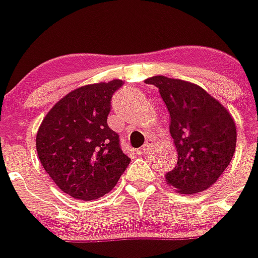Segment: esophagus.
Masks as SVG:
<instances>
[{"instance_id":"1","label":"esophagus","mask_w":258,"mask_h":258,"mask_svg":"<svg viewBox=\"0 0 258 258\" xmlns=\"http://www.w3.org/2000/svg\"><path fill=\"white\" fill-rule=\"evenodd\" d=\"M152 145H153V141L152 140H147V141H146V144L142 146V148L141 150H140V152L141 153H144V155H146V153L148 152V151L151 150V147H152Z\"/></svg>"}]
</instances>
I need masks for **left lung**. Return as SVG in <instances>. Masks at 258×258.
<instances>
[{
  "label": "left lung",
  "instance_id": "obj_1",
  "mask_svg": "<svg viewBox=\"0 0 258 258\" xmlns=\"http://www.w3.org/2000/svg\"><path fill=\"white\" fill-rule=\"evenodd\" d=\"M146 83L158 88L170 112V134L177 165L166 173L179 194H197L212 186L230 165L236 148L232 116L204 88L182 80L153 76Z\"/></svg>",
  "mask_w": 258,
  "mask_h": 258
}]
</instances>
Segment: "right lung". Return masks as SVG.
Wrapping results in <instances>:
<instances>
[{
    "instance_id": "add662e5",
    "label": "right lung",
    "mask_w": 258,
    "mask_h": 258,
    "mask_svg": "<svg viewBox=\"0 0 258 258\" xmlns=\"http://www.w3.org/2000/svg\"><path fill=\"white\" fill-rule=\"evenodd\" d=\"M122 83L113 80L71 91L38 128L36 148L43 168L74 199L91 201L108 194L131 161L107 124L111 100Z\"/></svg>"
}]
</instances>
